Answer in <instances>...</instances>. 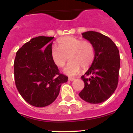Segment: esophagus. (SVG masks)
Masks as SVG:
<instances>
[{
    "label": "esophagus",
    "mask_w": 133,
    "mask_h": 133,
    "mask_svg": "<svg viewBox=\"0 0 133 133\" xmlns=\"http://www.w3.org/2000/svg\"><path fill=\"white\" fill-rule=\"evenodd\" d=\"M74 80H75V78H72V77H69V81H74Z\"/></svg>",
    "instance_id": "esophagus-1"
}]
</instances>
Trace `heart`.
I'll use <instances>...</instances> for the list:
<instances>
[{
	"label": "heart",
	"mask_w": 133,
	"mask_h": 133,
	"mask_svg": "<svg viewBox=\"0 0 133 133\" xmlns=\"http://www.w3.org/2000/svg\"><path fill=\"white\" fill-rule=\"evenodd\" d=\"M57 44L58 48L52 47L51 49V58L55 65L63 67L69 57L70 62L63 71L69 76L78 74L81 66L84 69L89 67L95 59V47L89 41L66 36L59 38Z\"/></svg>",
	"instance_id": "1"
}]
</instances>
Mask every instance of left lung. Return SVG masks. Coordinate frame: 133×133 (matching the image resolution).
Here are the masks:
<instances>
[{
	"label": "left lung",
	"instance_id": "8db88e82",
	"mask_svg": "<svg viewBox=\"0 0 133 133\" xmlns=\"http://www.w3.org/2000/svg\"><path fill=\"white\" fill-rule=\"evenodd\" d=\"M82 35L94 45L95 56L90 67L81 77L84 87L78 95L87 103L98 104L107 100L117 87L119 51L112 40L100 32L87 31Z\"/></svg>",
	"mask_w": 133,
	"mask_h": 133
}]
</instances>
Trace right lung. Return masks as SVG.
<instances>
[{"label":"right lung","instance_id":"1","mask_svg":"<svg viewBox=\"0 0 133 133\" xmlns=\"http://www.w3.org/2000/svg\"><path fill=\"white\" fill-rule=\"evenodd\" d=\"M54 37L40 36L32 38L16 52L14 63L16 87L26 102L44 107L58 97L61 86L68 77L59 72L50 51ZM44 45V51L41 49Z\"/></svg>","mask_w":133,"mask_h":133}]
</instances>
